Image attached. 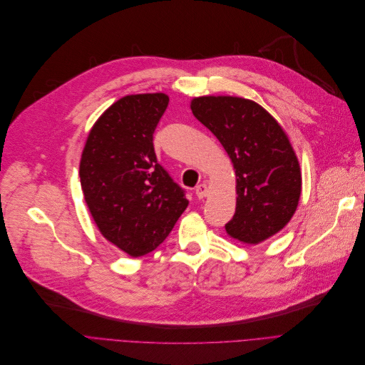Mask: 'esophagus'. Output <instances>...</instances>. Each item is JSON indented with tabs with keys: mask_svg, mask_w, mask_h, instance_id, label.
Returning a JSON list of instances; mask_svg holds the SVG:
<instances>
[{
	"mask_svg": "<svg viewBox=\"0 0 365 365\" xmlns=\"http://www.w3.org/2000/svg\"><path fill=\"white\" fill-rule=\"evenodd\" d=\"M207 195H210V188H207L206 184H199V185L196 187V196H197L199 199H203V197H206Z\"/></svg>",
	"mask_w": 365,
	"mask_h": 365,
	"instance_id": "esophagus-1",
	"label": "esophagus"
}]
</instances>
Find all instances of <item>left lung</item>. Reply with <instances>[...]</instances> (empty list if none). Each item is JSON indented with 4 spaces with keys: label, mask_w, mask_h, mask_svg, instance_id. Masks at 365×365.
Returning a JSON list of instances; mask_svg holds the SVG:
<instances>
[{
    "label": "left lung",
    "mask_w": 365,
    "mask_h": 365,
    "mask_svg": "<svg viewBox=\"0 0 365 365\" xmlns=\"http://www.w3.org/2000/svg\"><path fill=\"white\" fill-rule=\"evenodd\" d=\"M190 108L235 168L236 212L225 232L250 245L281 232L302 195L299 159L281 125L257 102L237 96H199Z\"/></svg>",
    "instance_id": "8db88e82"
}]
</instances>
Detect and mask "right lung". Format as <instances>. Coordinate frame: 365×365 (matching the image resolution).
<instances>
[{"label": "right lung", "mask_w": 365, "mask_h": 365, "mask_svg": "<svg viewBox=\"0 0 365 365\" xmlns=\"http://www.w3.org/2000/svg\"><path fill=\"white\" fill-rule=\"evenodd\" d=\"M168 103L165 93L118 99L96 120L81 154L89 211L101 235L130 257L158 248L188 205L154 153L153 133Z\"/></svg>", "instance_id": "1"}]
</instances>
